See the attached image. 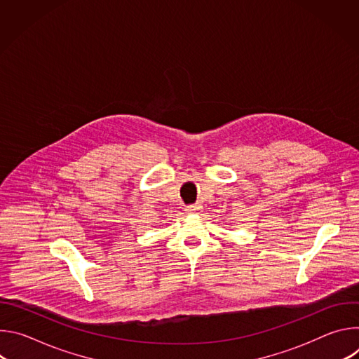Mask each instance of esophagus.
Returning a JSON list of instances; mask_svg holds the SVG:
<instances>
[{
    "mask_svg": "<svg viewBox=\"0 0 359 359\" xmlns=\"http://www.w3.org/2000/svg\"><path fill=\"white\" fill-rule=\"evenodd\" d=\"M200 210H201L200 204H190V206L186 208V212H187V213H198Z\"/></svg>",
    "mask_w": 359,
    "mask_h": 359,
    "instance_id": "34e87169",
    "label": "esophagus"
}]
</instances>
